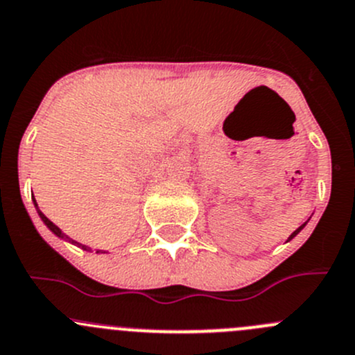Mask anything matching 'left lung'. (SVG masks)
Masks as SVG:
<instances>
[{"label":"left lung","mask_w":355,"mask_h":355,"mask_svg":"<svg viewBox=\"0 0 355 355\" xmlns=\"http://www.w3.org/2000/svg\"><path fill=\"white\" fill-rule=\"evenodd\" d=\"M309 220H311V218H309ZM309 220H307V222H309ZM307 222H305V223H302V225H300V227H298V229H297V230H295V232H293V234H291V236H290V237H288V241H291V239H293V237H295V236H297V234H298V232H300V230H302V229H304V227H305V225H307Z\"/></svg>","instance_id":"8db88e82"}]
</instances>
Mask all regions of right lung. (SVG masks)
<instances>
[{"label":"right lung","mask_w":355,"mask_h":355,"mask_svg":"<svg viewBox=\"0 0 355 355\" xmlns=\"http://www.w3.org/2000/svg\"><path fill=\"white\" fill-rule=\"evenodd\" d=\"M33 202H34V208H36L37 215H40V218H41V220H43V223H44V225H46V227H48V229H50V230H51V232H53V234H55V236H57V237H60V239H64V241H69V243L76 244V246L83 248V250H85V251H92V248H90V246H85V244H81V243H78V241L71 239V237H69V236H67V234H64V232H62V230H60V229H58V227H57V225H55V223H53V222H51V220H50V218H46V216H44V213H43V211H41V209H40V208H37V202H36V199H34V201H33ZM97 253H107V251H104V250H97Z\"/></svg>","instance_id":"1"}]
</instances>
